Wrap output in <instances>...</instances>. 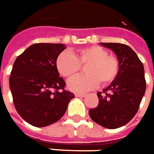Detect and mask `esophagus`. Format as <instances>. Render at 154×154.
<instances>
[{
    "instance_id": "34e87169",
    "label": "esophagus",
    "mask_w": 154,
    "mask_h": 154,
    "mask_svg": "<svg viewBox=\"0 0 154 154\" xmlns=\"http://www.w3.org/2000/svg\"><path fill=\"white\" fill-rule=\"evenodd\" d=\"M85 94H80V93H76L75 94V97H85Z\"/></svg>"
}]
</instances>
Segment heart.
<instances>
[{
    "mask_svg": "<svg viewBox=\"0 0 154 154\" xmlns=\"http://www.w3.org/2000/svg\"><path fill=\"white\" fill-rule=\"evenodd\" d=\"M55 65L63 77L70 79L85 66L86 75L77 76L68 82L74 92H86L100 85H108L116 79L119 71L118 59L99 45L80 48L70 53L63 51L58 55Z\"/></svg>",
    "mask_w": 154,
    "mask_h": 154,
    "instance_id": "b5f03b06",
    "label": "heart"
}]
</instances>
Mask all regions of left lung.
Listing matches in <instances>:
<instances>
[{
  "label": "left lung",
  "instance_id": "left-lung-1",
  "mask_svg": "<svg viewBox=\"0 0 154 154\" xmlns=\"http://www.w3.org/2000/svg\"><path fill=\"white\" fill-rule=\"evenodd\" d=\"M117 55L119 71L116 79L98 92L99 104L89 109L91 119L107 128L122 127L137 114L146 90L144 68L129 46L119 43H101Z\"/></svg>",
  "mask_w": 154,
  "mask_h": 154
}]
</instances>
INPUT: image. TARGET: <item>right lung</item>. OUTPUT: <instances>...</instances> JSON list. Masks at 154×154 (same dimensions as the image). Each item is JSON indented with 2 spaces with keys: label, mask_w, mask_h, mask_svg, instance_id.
Returning a JSON list of instances; mask_svg holds the SVG:
<instances>
[{
  "label": "right lung",
  "mask_w": 154,
  "mask_h": 154,
  "mask_svg": "<svg viewBox=\"0 0 154 154\" xmlns=\"http://www.w3.org/2000/svg\"><path fill=\"white\" fill-rule=\"evenodd\" d=\"M65 45L36 43L16 58L9 84L17 113L28 124L45 127L60 120L75 94L65 90L55 61Z\"/></svg>",
  "instance_id": "right-lung-1"
}]
</instances>
